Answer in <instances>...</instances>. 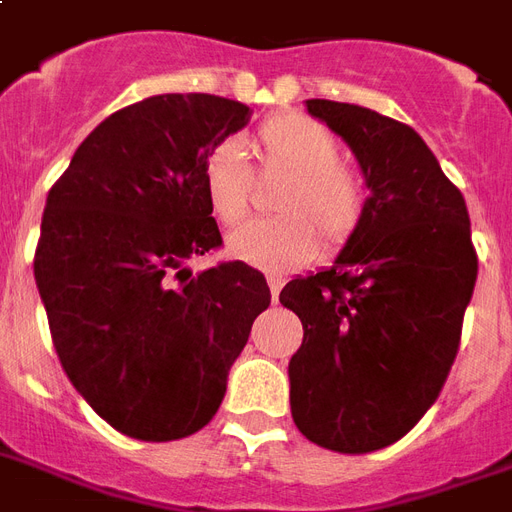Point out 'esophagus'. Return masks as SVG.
<instances>
[{
  "label": "esophagus",
  "instance_id": "obj_1",
  "mask_svg": "<svg viewBox=\"0 0 512 512\" xmlns=\"http://www.w3.org/2000/svg\"><path fill=\"white\" fill-rule=\"evenodd\" d=\"M268 287H271V295H274V301L279 298V290L285 287V279L282 276H268Z\"/></svg>",
  "mask_w": 512,
  "mask_h": 512
}]
</instances>
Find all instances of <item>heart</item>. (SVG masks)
<instances>
[{"instance_id":"obj_1","label":"heart","mask_w":512,"mask_h":512,"mask_svg":"<svg viewBox=\"0 0 512 512\" xmlns=\"http://www.w3.org/2000/svg\"><path fill=\"white\" fill-rule=\"evenodd\" d=\"M257 179L282 181L274 195L279 217L252 222L227 238V252L249 266L285 274L312 263L323 238L325 255H339L361 233L372 187L342 162L333 132L304 113L285 111L255 130ZM255 173L233 140L211 146L200 165L203 195L222 227H236L255 206Z\"/></svg>"}]
</instances>
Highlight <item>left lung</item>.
Returning <instances> with one entry per match:
<instances>
[{
    "label": "left lung",
    "instance_id": "8db88e82",
    "mask_svg": "<svg viewBox=\"0 0 512 512\" xmlns=\"http://www.w3.org/2000/svg\"><path fill=\"white\" fill-rule=\"evenodd\" d=\"M306 108L350 143L372 206L328 271L279 293L304 325L290 358V407L309 442L358 456L393 445L437 401L461 344L478 252L464 195L418 132L361 105Z\"/></svg>",
    "mask_w": 512,
    "mask_h": 512
}]
</instances>
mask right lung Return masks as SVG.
I'll use <instances>...</instances> for the list:
<instances>
[{"instance_id":"right-lung-1","label":"right lung","mask_w":512,"mask_h":512,"mask_svg":"<svg viewBox=\"0 0 512 512\" xmlns=\"http://www.w3.org/2000/svg\"><path fill=\"white\" fill-rule=\"evenodd\" d=\"M246 119V105L214 94L127 105L83 140L45 200L34 282L51 342L75 391L132 439L203 429L271 304L266 276L241 260L198 276L184 266L222 246L200 165Z\"/></svg>"}]
</instances>
